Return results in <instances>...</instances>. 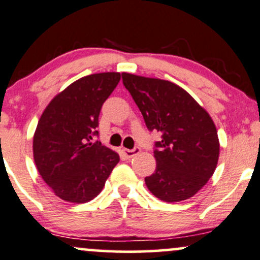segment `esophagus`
Segmentation results:
<instances>
[{"label":"esophagus","mask_w":260,"mask_h":260,"mask_svg":"<svg viewBox=\"0 0 260 260\" xmlns=\"http://www.w3.org/2000/svg\"><path fill=\"white\" fill-rule=\"evenodd\" d=\"M122 151H123V154H124V156H126L127 158H132L134 155L138 154V152L140 151V148H138V146H136V148H133V149H123V150H122Z\"/></svg>","instance_id":"obj_1"}]
</instances>
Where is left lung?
<instances>
[{"label": "left lung", "instance_id": "left-lung-1", "mask_svg": "<svg viewBox=\"0 0 260 260\" xmlns=\"http://www.w3.org/2000/svg\"><path fill=\"white\" fill-rule=\"evenodd\" d=\"M155 142L156 170L145 178L152 195L166 202L192 198L213 176L219 157L217 128L186 90L170 81L122 74Z\"/></svg>", "mask_w": 260, "mask_h": 260}]
</instances>
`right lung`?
Returning a JSON list of instances; mask_svg holds the SVG:
<instances>
[{
  "instance_id": "obj_1",
  "label": "right lung",
  "mask_w": 260,
  "mask_h": 260,
  "mask_svg": "<svg viewBox=\"0 0 260 260\" xmlns=\"http://www.w3.org/2000/svg\"><path fill=\"white\" fill-rule=\"evenodd\" d=\"M118 73L93 74L54 96L34 136V160L42 179L58 198L84 203L105 185L120 156L94 137L104 102L120 82Z\"/></svg>"
}]
</instances>
